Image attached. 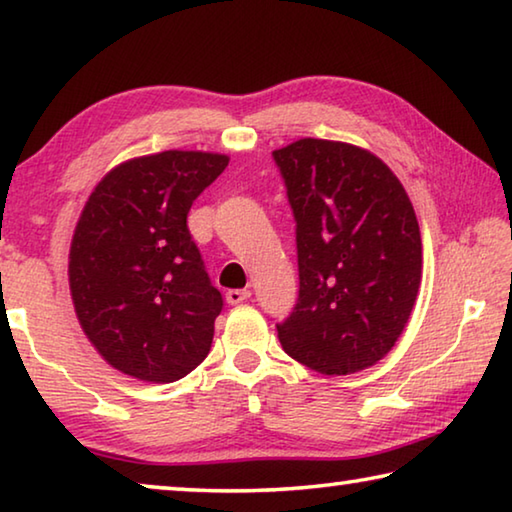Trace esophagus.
<instances>
[{"label": "esophagus", "instance_id": "esophagus-1", "mask_svg": "<svg viewBox=\"0 0 512 512\" xmlns=\"http://www.w3.org/2000/svg\"><path fill=\"white\" fill-rule=\"evenodd\" d=\"M250 298V291L248 289H230L225 291V300L230 302V305H241V302Z\"/></svg>", "mask_w": 512, "mask_h": 512}]
</instances>
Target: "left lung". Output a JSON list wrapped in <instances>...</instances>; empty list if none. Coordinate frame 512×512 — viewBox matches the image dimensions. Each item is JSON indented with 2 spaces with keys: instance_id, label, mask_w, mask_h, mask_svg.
<instances>
[{
  "instance_id": "left-lung-1",
  "label": "left lung",
  "mask_w": 512,
  "mask_h": 512,
  "mask_svg": "<svg viewBox=\"0 0 512 512\" xmlns=\"http://www.w3.org/2000/svg\"><path fill=\"white\" fill-rule=\"evenodd\" d=\"M296 216L298 305L284 352L320 375H352L400 339L422 280L415 210L395 173L354 144L305 137L273 151Z\"/></svg>"
}]
</instances>
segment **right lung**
<instances>
[{
    "label": "right lung",
    "mask_w": 512,
    "mask_h": 512,
    "mask_svg": "<svg viewBox=\"0 0 512 512\" xmlns=\"http://www.w3.org/2000/svg\"><path fill=\"white\" fill-rule=\"evenodd\" d=\"M230 158L162 151L117 164L94 187L69 246V291L85 336L112 368L151 384L210 352L221 291L187 228L189 207Z\"/></svg>",
    "instance_id": "1"
}]
</instances>
